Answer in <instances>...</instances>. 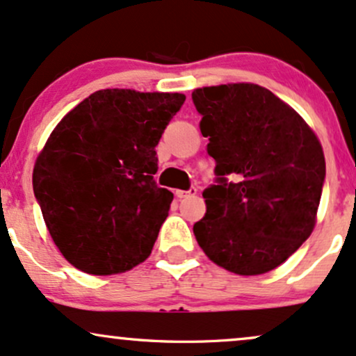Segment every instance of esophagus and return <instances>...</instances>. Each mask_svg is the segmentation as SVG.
Segmentation results:
<instances>
[{
	"mask_svg": "<svg viewBox=\"0 0 356 356\" xmlns=\"http://www.w3.org/2000/svg\"><path fill=\"white\" fill-rule=\"evenodd\" d=\"M177 198H179V200H183V198H190V196H193V195H196V190L195 188H191V190H188V191H183V190H177Z\"/></svg>",
	"mask_w": 356,
	"mask_h": 356,
	"instance_id": "34e87169",
	"label": "esophagus"
}]
</instances>
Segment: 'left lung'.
<instances>
[{
	"label": "left lung",
	"instance_id": "1",
	"mask_svg": "<svg viewBox=\"0 0 356 356\" xmlns=\"http://www.w3.org/2000/svg\"><path fill=\"white\" fill-rule=\"evenodd\" d=\"M191 96L218 177L203 191L207 213L193 227L196 241L232 273H268L316 225L325 181L318 136L290 104L260 85L203 86Z\"/></svg>",
	"mask_w": 356,
	"mask_h": 356
}]
</instances>
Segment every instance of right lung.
Here are the masks:
<instances>
[{
	"label": "right lung",
	"mask_w": 356,
	"mask_h": 356,
	"mask_svg": "<svg viewBox=\"0 0 356 356\" xmlns=\"http://www.w3.org/2000/svg\"><path fill=\"white\" fill-rule=\"evenodd\" d=\"M186 96L95 91L38 154L33 190L54 245L74 268L116 275L152 253L173 193L153 179L154 146Z\"/></svg>",
	"instance_id": "obj_1"
}]
</instances>
